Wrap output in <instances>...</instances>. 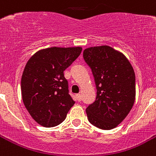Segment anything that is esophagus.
Returning a JSON list of instances; mask_svg holds the SVG:
<instances>
[{
	"label": "esophagus",
	"instance_id": "esophagus-1",
	"mask_svg": "<svg viewBox=\"0 0 156 156\" xmlns=\"http://www.w3.org/2000/svg\"><path fill=\"white\" fill-rule=\"evenodd\" d=\"M75 97H76V99L78 100V102H80L81 100H82V95H81L80 94H77Z\"/></svg>",
	"mask_w": 156,
	"mask_h": 156
}]
</instances>
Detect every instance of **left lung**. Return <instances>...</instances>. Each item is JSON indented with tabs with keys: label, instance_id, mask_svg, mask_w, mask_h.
Returning <instances> with one entry per match:
<instances>
[{
	"label": "left lung",
	"instance_id": "8db88e82",
	"mask_svg": "<svg viewBox=\"0 0 156 156\" xmlns=\"http://www.w3.org/2000/svg\"><path fill=\"white\" fill-rule=\"evenodd\" d=\"M83 58L93 73L97 96L88 106L87 118L102 130H111L122 122L135 100V74L122 53L108 45L83 51Z\"/></svg>",
	"mask_w": 156,
	"mask_h": 156
}]
</instances>
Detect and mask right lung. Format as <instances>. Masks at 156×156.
<instances>
[{
  "instance_id": "add662e5",
  "label": "right lung",
  "mask_w": 156,
  "mask_h": 156,
  "mask_svg": "<svg viewBox=\"0 0 156 156\" xmlns=\"http://www.w3.org/2000/svg\"><path fill=\"white\" fill-rule=\"evenodd\" d=\"M82 48L50 47L36 52L21 77V95L31 117L41 126L62 122L75 103L69 94L64 70L80 55Z\"/></svg>"
}]
</instances>
